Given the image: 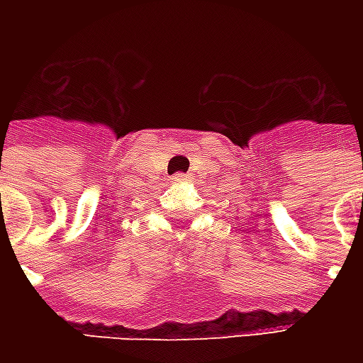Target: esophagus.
<instances>
[{
    "label": "esophagus",
    "instance_id": "34e87169",
    "mask_svg": "<svg viewBox=\"0 0 363 363\" xmlns=\"http://www.w3.org/2000/svg\"><path fill=\"white\" fill-rule=\"evenodd\" d=\"M173 181H174V182H184V181H189V174H184V173L174 174Z\"/></svg>",
    "mask_w": 363,
    "mask_h": 363
}]
</instances>
